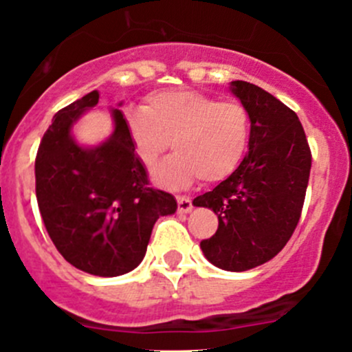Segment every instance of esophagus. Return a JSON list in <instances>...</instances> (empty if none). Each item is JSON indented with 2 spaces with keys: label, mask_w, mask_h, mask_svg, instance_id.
<instances>
[{
  "label": "esophagus",
  "mask_w": 352,
  "mask_h": 352,
  "mask_svg": "<svg viewBox=\"0 0 352 352\" xmlns=\"http://www.w3.org/2000/svg\"><path fill=\"white\" fill-rule=\"evenodd\" d=\"M177 204H179L180 212H189L192 209V201L186 196H177Z\"/></svg>",
  "instance_id": "1"
}]
</instances>
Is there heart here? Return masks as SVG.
<instances>
[{
	"mask_svg": "<svg viewBox=\"0 0 352 352\" xmlns=\"http://www.w3.org/2000/svg\"><path fill=\"white\" fill-rule=\"evenodd\" d=\"M250 113L236 100H218L190 88L153 91L143 107L126 116L134 153L151 168L168 150L175 153L156 166L165 187H186L196 179L218 184L240 166L250 143Z\"/></svg>",
	"mask_w": 352,
	"mask_h": 352,
	"instance_id": "b5f03b06",
	"label": "heart"
}]
</instances>
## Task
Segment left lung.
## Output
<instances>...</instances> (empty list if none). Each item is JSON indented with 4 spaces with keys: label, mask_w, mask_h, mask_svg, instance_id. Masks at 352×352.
Masks as SVG:
<instances>
[{
    "label": "left lung",
    "mask_w": 352,
    "mask_h": 352,
    "mask_svg": "<svg viewBox=\"0 0 352 352\" xmlns=\"http://www.w3.org/2000/svg\"><path fill=\"white\" fill-rule=\"evenodd\" d=\"M232 90L250 113L248 155L194 206L218 214V230L201 248L225 271H248L271 261L293 235L307 194L311 151L303 126L281 100L247 81Z\"/></svg>",
    "instance_id": "1"
}]
</instances>
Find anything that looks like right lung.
<instances>
[{
	"mask_svg": "<svg viewBox=\"0 0 352 352\" xmlns=\"http://www.w3.org/2000/svg\"><path fill=\"white\" fill-rule=\"evenodd\" d=\"M97 104L94 90L56 113L35 156V196L59 254L80 271L112 278L140 265L156 219L175 212L177 201L150 187L120 110H112L116 129L104 144L74 143L71 124Z\"/></svg>",
	"mask_w": 352,
	"mask_h": 352,
	"instance_id": "add662e5",
	"label": "right lung"
}]
</instances>
